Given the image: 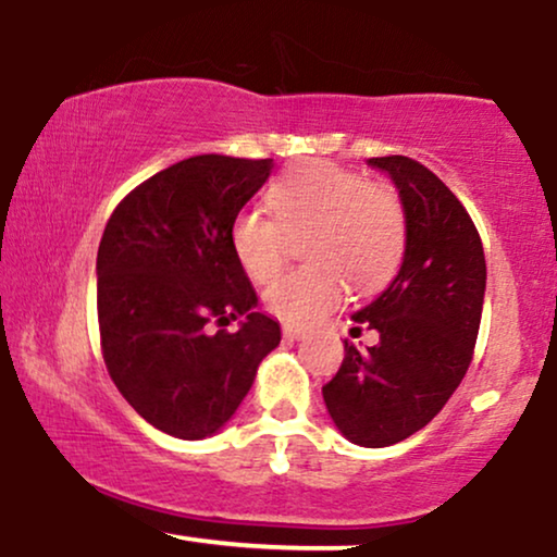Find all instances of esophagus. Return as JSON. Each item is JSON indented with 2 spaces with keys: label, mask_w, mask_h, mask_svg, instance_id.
Instances as JSON below:
<instances>
[{
  "label": "esophagus",
  "mask_w": 557,
  "mask_h": 557,
  "mask_svg": "<svg viewBox=\"0 0 557 557\" xmlns=\"http://www.w3.org/2000/svg\"><path fill=\"white\" fill-rule=\"evenodd\" d=\"M307 330L301 327H294V324H284V337H288V341H299V337H305Z\"/></svg>",
  "instance_id": "34e87169"
}]
</instances>
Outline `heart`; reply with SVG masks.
Returning <instances> with one entry per match:
<instances>
[{"label": "heart", "instance_id": "1", "mask_svg": "<svg viewBox=\"0 0 557 557\" xmlns=\"http://www.w3.org/2000/svg\"><path fill=\"white\" fill-rule=\"evenodd\" d=\"M271 207L243 209L230 227V245L243 271L269 281L286 263L294 240L305 243L309 269L269 284L265 307L286 324H312L341 305L345 288L375 292L394 278L407 250V214L392 186L327 161L286 171L271 186Z\"/></svg>", "mask_w": 557, "mask_h": 557}]
</instances>
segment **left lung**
<instances>
[{
    "mask_svg": "<svg viewBox=\"0 0 557 557\" xmlns=\"http://www.w3.org/2000/svg\"><path fill=\"white\" fill-rule=\"evenodd\" d=\"M368 163L399 189L407 250L386 292L352 314V335L375 330L379 343L345 341L341 371L322 396L350 443L386 447L432 422L463 381L479 337L486 258L471 214L430 169L407 156Z\"/></svg>",
    "mask_w": 557,
    "mask_h": 557,
    "instance_id": "1",
    "label": "left lung"
}]
</instances>
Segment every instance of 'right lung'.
Segmentation results:
<instances>
[{
  "mask_svg": "<svg viewBox=\"0 0 557 557\" xmlns=\"http://www.w3.org/2000/svg\"><path fill=\"white\" fill-rule=\"evenodd\" d=\"M271 169L273 158H186L135 186L104 227L97 314L107 371L165 435H214L281 343L230 245L233 220ZM237 315L246 320L235 333L208 332Z\"/></svg>",
  "mask_w": 557,
  "mask_h": 557,
  "instance_id": "add662e5",
  "label": "right lung"
}]
</instances>
